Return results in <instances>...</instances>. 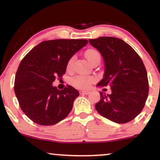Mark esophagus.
I'll return each mask as SVG.
<instances>
[{"label":"esophagus","mask_w":160,"mask_h":160,"mask_svg":"<svg viewBox=\"0 0 160 160\" xmlns=\"http://www.w3.org/2000/svg\"><path fill=\"white\" fill-rule=\"evenodd\" d=\"M80 93L81 95H88L89 93V90H81L80 91Z\"/></svg>","instance_id":"34e87169"}]
</instances>
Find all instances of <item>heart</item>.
Returning a JSON list of instances; mask_svg holds the SVG:
<instances>
[{
    "label": "heart",
    "instance_id": "1",
    "mask_svg": "<svg viewBox=\"0 0 160 160\" xmlns=\"http://www.w3.org/2000/svg\"><path fill=\"white\" fill-rule=\"evenodd\" d=\"M85 56L90 63L92 64L96 60L101 59L100 53L95 49H89L86 51ZM74 60V56H71L68 62V68H71ZM95 81V78L90 76H76L72 79V83L79 89H86Z\"/></svg>",
    "mask_w": 160,
    "mask_h": 160
}]
</instances>
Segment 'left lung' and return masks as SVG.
<instances>
[{
	"label": "left lung",
	"instance_id": "8db88e82",
	"mask_svg": "<svg viewBox=\"0 0 160 160\" xmlns=\"http://www.w3.org/2000/svg\"><path fill=\"white\" fill-rule=\"evenodd\" d=\"M89 41L105 63L104 78L97 86H110L111 89L110 95L100 92L95 109L117 123L132 120L144 108L149 92L148 74L141 57L120 38L100 37Z\"/></svg>",
	"mask_w": 160,
	"mask_h": 160
}]
</instances>
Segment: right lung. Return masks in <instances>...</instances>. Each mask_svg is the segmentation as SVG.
<instances>
[{"instance_id":"right-lung-1","label":"right lung","mask_w":160,"mask_h":160,"mask_svg":"<svg viewBox=\"0 0 160 160\" xmlns=\"http://www.w3.org/2000/svg\"><path fill=\"white\" fill-rule=\"evenodd\" d=\"M87 43L85 39L45 40L22 58L14 91L22 111L33 122L51 126L69 114L79 92L70 85L58 90L52 83L62 78L69 58Z\"/></svg>"}]
</instances>
